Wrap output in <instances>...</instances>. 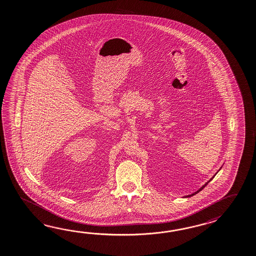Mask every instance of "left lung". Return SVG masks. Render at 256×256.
Masks as SVG:
<instances>
[{
	"mask_svg": "<svg viewBox=\"0 0 256 256\" xmlns=\"http://www.w3.org/2000/svg\"><path fill=\"white\" fill-rule=\"evenodd\" d=\"M218 172H216V173H218ZM216 174H214V176H216ZM213 178H214V177H213ZM213 178H210V180H208V182H206V184L202 185V187H201V188H200V189H199V190H196V192H194V194H189V196H185V197H190V196H194V194H196L197 192H200V190H202V189H204V187H206V185L208 184V182H210V180H213Z\"/></svg>",
	"mask_w": 256,
	"mask_h": 256,
	"instance_id": "obj_1",
	"label": "left lung"
}]
</instances>
